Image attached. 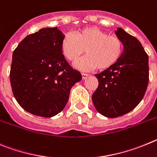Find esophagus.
Masks as SVG:
<instances>
[{"label":"esophagus","mask_w":157,"mask_h":157,"mask_svg":"<svg viewBox=\"0 0 157 157\" xmlns=\"http://www.w3.org/2000/svg\"><path fill=\"white\" fill-rule=\"evenodd\" d=\"M81 76H82V79H83V80H84V79H86L87 77H88V74H87V73H82Z\"/></svg>","instance_id":"1"}]
</instances>
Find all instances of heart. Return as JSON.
Listing matches in <instances>:
<instances>
[{"label": "heart", "mask_w": 157, "mask_h": 157, "mask_svg": "<svg viewBox=\"0 0 157 157\" xmlns=\"http://www.w3.org/2000/svg\"><path fill=\"white\" fill-rule=\"evenodd\" d=\"M85 49V50L83 49ZM63 56L67 60L74 63L84 51L87 56L76 64L81 70H90L96 67L103 70L113 66L121 58L124 43L119 36L109 35L96 27H85L66 33L61 42Z\"/></svg>", "instance_id": "b5f03b06"}]
</instances>
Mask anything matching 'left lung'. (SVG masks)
I'll return each instance as SVG.
<instances>
[{
  "label": "left lung",
  "mask_w": 157,
  "mask_h": 157,
  "mask_svg": "<svg viewBox=\"0 0 157 157\" xmlns=\"http://www.w3.org/2000/svg\"><path fill=\"white\" fill-rule=\"evenodd\" d=\"M124 43L119 60L95 74L98 88L92 95L97 111L114 118L131 112L142 101L149 83V56L140 41L121 28L116 32Z\"/></svg>",
  "instance_id": "1"
}]
</instances>
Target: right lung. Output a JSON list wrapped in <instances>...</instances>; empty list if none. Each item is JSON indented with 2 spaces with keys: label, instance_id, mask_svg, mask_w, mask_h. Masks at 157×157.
Here are the masks:
<instances>
[{
  "label": "right lung",
  "instance_id": "add662e5",
  "mask_svg": "<svg viewBox=\"0 0 157 157\" xmlns=\"http://www.w3.org/2000/svg\"><path fill=\"white\" fill-rule=\"evenodd\" d=\"M63 36L57 27L44 28L26 36L13 52L12 92L19 105L33 115L52 117L59 113L71 87L82 78L63 55Z\"/></svg>",
  "mask_w": 157,
  "mask_h": 157
}]
</instances>
